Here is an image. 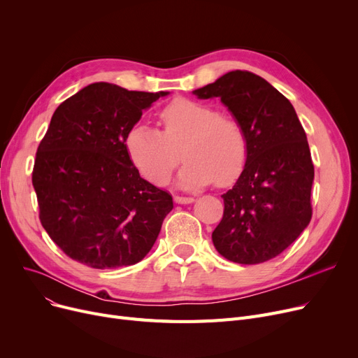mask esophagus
I'll return each instance as SVG.
<instances>
[{
    "label": "esophagus",
    "instance_id": "obj_1",
    "mask_svg": "<svg viewBox=\"0 0 358 358\" xmlns=\"http://www.w3.org/2000/svg\"><path fill=\"white\" fill-rule=\"evenodd\" d=\"M174 200H176V203L187 204V203H193L194 197H190V196H174Z\"/></svg>",
    "mask_w": 358,
    "mask_h": 358
}]
</instances>
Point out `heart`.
<instances>
[{
	"label": "heart",
	"mask_w": 358,
	"mask_h": 358,
	"mask_svg": "<svg viewBox=\"0 0 358 358\" xmlns=\"http://www.w3.org/2000/svg\"><path fill=\"white\" fill-rule=\"evenodd\" d=\"M162 131L148 124H134L126 134V152L139 173L162 185L171 178L181 161L178 184L199 189L216 180L219 185L234 182L248 157L245 130L234 116L213 106L177 99L159 110Z\"/></svg>",
	"instance_id": "obj_1"
}]
</instances>
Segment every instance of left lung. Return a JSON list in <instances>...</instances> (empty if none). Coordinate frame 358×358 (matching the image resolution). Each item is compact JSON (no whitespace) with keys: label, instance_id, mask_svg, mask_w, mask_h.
Instances as JSON below:
<instances>
[{"label":"left lung","instance_id":"left-lung-1","mask_svg":"<svg viewBox=\"0 0 358 358\" xmlns=\"http://www.w3.org/2000/svg\"><path fill=\"white\" fill-rule=\"evenodd\" d=\"M193 94L219 97L248 141L243 171L222 194L213 245L238 264L266 262L292 245L312 219L315 169L305 130L283 94L250 71H231Z\"/></svg>","mask_w":358,"mask_h":358}]
</instances>
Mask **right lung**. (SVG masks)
<instances>
[{
    "mask_svg": "<svg viewBox=\"0 0 358 358\" xmlns=\"http://www.w3.org/2000/svg\"><path fill=\"white\" fill-rule=\"evenodd\" d=\"M166 94L96 83L55 110L31 182L42 227L73 261L119 268L154 247L173 196L141 178L124 138L142 110Z\"/></svg>",
    "mask_w": 358,
    "mask_h": 358,
    "instance_id": "1",
    "label": "right lung"
}]
</instances>
